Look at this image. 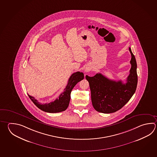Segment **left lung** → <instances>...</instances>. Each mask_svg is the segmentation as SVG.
<instances>
[{
	"label": "left lung",
	"instance_id": "obj_1",
	"mask_svg": "<svg viewBox=\"0 0 157 157\" xmlns=\"http://www.w3.org/2000/svg\"><path fill=\"white\" fill-rule=\"evenodd\" d=\"M132 58L130 74L127 82L110 80L101 73L93 77L86 75L91 91L92 104L95 109L103 113H112L121 109L133 96L138 83L136 60L130 48Z\"/></svg>",
	"mask_w": 157,
	"mask_h": 157
}]
</instances>
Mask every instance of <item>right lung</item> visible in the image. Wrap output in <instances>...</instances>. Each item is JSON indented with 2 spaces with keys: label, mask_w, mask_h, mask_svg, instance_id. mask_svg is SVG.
I'll use <instances>...</instances> for the list:
<instances>
[{
  "label": "right lung",
  "mask_w": 157,
  "mask_h": 157,
  "mask_svg": "<svg viewBox=\"0 0 157 157\" xmlns=\"http://www.w3.org/2000/svg\"><path fill=\"white\" fill-rule=\"evenodd\" d=\"M84 77V74L80 71H77L72 74L69 79L68 84L64 90V92L59 95V98H57L56 100L50 102L49 103H40L34 97L29 94L28 96L33 103L44 112L51 113L61 112L67 109L71 100V93L72 89L77 83L83 80Z\"/></svg>",
  "instance_id": "1"
}]
</instances>
